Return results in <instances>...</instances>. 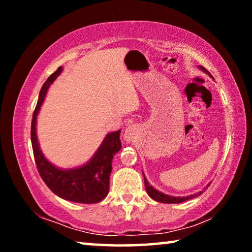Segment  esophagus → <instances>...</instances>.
Wrapping results in <instances>:
<instances>
[{
    "label": "esophagus",
    "instance_id": "esophagus-1",
    "mask_svg": "<svg viewBox=\"0 0 252 252\" xmlns=\"http://www.w3.org/2000/svg\"><path fill=\"white\" fill-rule=\"evenodd\" d=\"M134 135H135V131L132 126L126 127V133H125V138L126 141H132V140L134 139Z\"/></svg>",
    "mask_w": 252,
    "mask_h": 252
}]
</instances>
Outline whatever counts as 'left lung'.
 <instances>
[{
    "label": "left lung",
    "instance_id": "left-lung-1",
    "mask_svg": "<svg viewBox=\"0 0 252 252\" xmlns=\"http://www.w3.org/2000/svg\"><path fill=\"white\" fill-rule=\"evenodd\" d=\"M199 67L201 70H203L204 72H206V73H208L209 75H211L210 72H209L206 69V67H203V66H199ZM143 177H144V174H143ZM144 186H146L147 193L150 195V198H152L153 200H156V201H158V202H162V203H180V202L186 201V200H189V199H192L194 197H198V195L201 194L203 191H204V190H202V191H200V192H198V193L191 194V195H187V197H171V195L162 193V192H160V191L156 190L153 187H151L148 183L146 177H144ZM208 187H209V185L207 186V188ZM207 188H206V189H207Z\"/></svg>",
    "mask_w": 252,
    "mask_h": 252
}]
</instances>
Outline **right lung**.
Listing matches in <instances>:
<instances>
[{
    "instance_id": "obj_1",
    "label": "right lung",
    "mask_w": 252,
    "mask_h": 252,
    "mask_svg": "<svg viewBox=\"0 0 252 252\" xmlns=\"http://www.w3.org/2000/svg\"><path fill=\"white\" fill-rule=\"evenodd\" d=\"M62 72V66L51 74L41 88L39 100L33 112L31 125V141L34 160L42 180L49 189L62 199L79 203H96L103 200L109 192L110 173L112 171L113 156L120 150L121 130L105 136L94 157L83 167L72 170H61L45 159L40 150L36 138V116L48 91V88Z\"/></svg>"
}]
</instances>
